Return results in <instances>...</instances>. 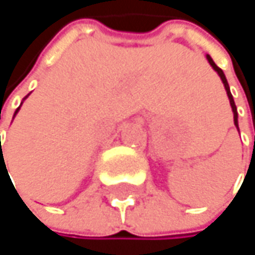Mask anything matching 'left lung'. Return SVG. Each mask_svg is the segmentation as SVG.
<instances>
[{
  "mask_svg": "<svg viewBox=\"0 0 255 255\" xmlns=\"http://www.w3.org/2000/svg\"><path fill=\"white\" fill-rule=\"evenodd\" d=\"M207 60H208V63L211 65V68L219 74V77L222 79V82H223V85H225V88H226V93H228V97H229V102H230V106H232V112H233V123H235V127L238 128V131H239V126H238V111H236V105H235V100H233V97H232V93H230V88H229V84H228V79L225 77V74H223V71L213 62V59L210 57V56H207ZM254 147H255V137H254Z\"/></svg>",
  "mask_w": 255,
  "mask_h": 255,
  "instance_id": "8db88e82",
  "label": "left lung"
}]
</instances>
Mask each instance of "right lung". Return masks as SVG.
Here are the masks:
<instances>
[{
  "instance_id": "add662e5",
  "label": "right lung",
  "mask_w": 255,
  "mask_h": 255,
  "mask_svg": "<svg viewBox=\"0 0 255 255\" xmlns=\"http://www.w3.org/2000/svg\"><path fill=\"white\" fill-rule=\"evenodd\" d=\"M26 97H27V96H26ZM26 97H25V99H26ZM25 99H23V100H25ZM19 109H20V108H17V109H16L14 115H16V114L19 112ZM4 165H5V162H4V156H2V149H1V138H0V174H1V168H2ZM5 170H7V167H5Z\"/></svg>"
}]
</instances>
